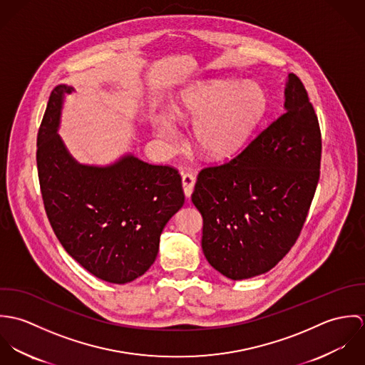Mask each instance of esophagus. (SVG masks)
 <instances>
[{"label": "esophagus", "mask_w": 365, "mask_h": 365, "mask_svg": "<svg viewBox=\"0 0 365 365\" xmlns=\"http://www.w3.org/2000/svg\"><path fill=\"white\" fill-rule=\"evenodd\" d=\"M194 185H195V175L192 173L182 174V188H184V194L187 198L191 197V194L194 191Z\"/></svg>", "instance_id": "esophagus-1"}]
</instances>
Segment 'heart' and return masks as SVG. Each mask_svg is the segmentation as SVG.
<instances>
[{
    "label": "heart",
    "instance_id": "heart-1",
    "mask_svg": "<svg viewBox=\"0 0 365 365\" xmlns=\"http://www.w3.org/2000/svg\"><path fill=\"white\" fill-rule=\"evenodd\" d=\"M265 108L267 96L257 83L212 80L188 90L173 113L178 120H195L192 139L202 155L223 158L243 146ZM155 132L168 148H175L178 133L168 119H160Z\"/></svg>",
    "mask_w": 365,
    "mask_h": 365
}]
</instances>
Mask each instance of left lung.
Returning a JSON list of instances; mask_svg holds the SVG:
<instances>
[{"label":"left lung","mask_w":365,"mask_h":365,"mask_svg":"<svg viewBox=\"0 0 365 365\" xmlns=\"http://www.w3.org/2000/svg\"><path fill=\"white\" fill-rule=\"evenodd\" d=\"M284 113L235 158L204 167L191 200L202 250L230 279L269 271L298 240L320 175L322 135L302 81L291 73Z\"/></svg>","instance_id":"8db88e82"}]
</instances>
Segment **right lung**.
<instances>
[{
	"mask_svg": "<svg viewBox=\"0 0 365 365\" xmlns=\"http://www.w3.org/2000/svg\"><path fill=\"white\" fill-rule=\"evenodd\" d=\"M71 91L64 84L53 90L38 132L43 205L74 260L106 282L126 284L156 260L160 235L185 200L181 175L130 155L108 167L78 164L57 135L61 103Z\"/></svg>",
	"mask_w": 365,
	"mask_h": 365,
	"instance_id": "right-lung-1",
	"label": "right lung"
}]
</instances>
